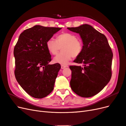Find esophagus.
Returning a JSON list of instances; mask_svg holds the SVG:
<instances>
[{
    "label": "esophagus",
    "mask_w": 126,
    "mask_h": 126,
    "mask_svg": "<svg viewBox=\"0 0 126 126\" xmlns=\"http://www.w3.org/2000/svg\"><path fill=\"white\" fill-rule=\"evenodd\" d=\"M67 67L66 65H61V68L64 69L65 68H66Z\"/></svg>",
    "instance_id": "esophagus-1"
}]
</instances>
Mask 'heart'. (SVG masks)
<instances>
[{
	"instance_id": "obj_1",
	"label": "heart",
	"mask_w": 126,
	"mask_h": 126,
	"mask_svg": "<svg viewBox=\"0 0 126 126\" xmlns=\"http://www.w3.org/2000/svg\"><path fill=\"white\" fill-rule=\"evenodd\" d=\"M47 48L50 54L56 55L62 48V51L54 58V62L66 64L73 58L78 56L82 51L83 43L78 36L71 33H63L59 35L56 40L53 38L47 42Z\"/></svg>"
}]
</instances>
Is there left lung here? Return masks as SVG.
Masks as SVG:
<instances>
[{
  "mask_svg": "<svg viewBox=\"0 0 126 126\" xmlns=\"http://www.w3.org/2000/svg\"><path fill=\"white\" fill-rule=\"evenodd\" d=\"M67 29L79 33L83 43L82 52L74 61L83 64V66H70L71 87L79 96L92 97L102 90L110 80L111 49L105 35L90 25L84 24Z\"/></svg>",
  "mask_w": 126,
  "mask_h": 126,
  "instance_id": "8db88e82",
  "label": "left lung"
}]
</instances>
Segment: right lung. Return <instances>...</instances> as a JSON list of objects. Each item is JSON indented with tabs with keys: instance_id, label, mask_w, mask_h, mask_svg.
Here are the masks:
<instances>
[{
	"instance_id": "1",
	"label": "right lung",
	"mask_w": 126,
	"mask_h": 126,
	"mask_svg": "<svg viewBox=\"0 0 126 126\" xmlns=\"http://www.w3.org/2000/svg\"><path fill=\"white\" fill-rule=\"evenodd\" d=\"M61 29L34 26L20 34L15 47L16 79L34 98H44L53 90L61 65L59 63L48 64L51 56L46 44Z\"/></svg>"
}]
</instances>
